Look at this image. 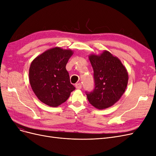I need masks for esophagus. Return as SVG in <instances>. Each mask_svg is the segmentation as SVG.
Listing matches in <instances>:
<instances>
[{
    "label": "esophagus",
    "instance_id": "esophagus-1",
    "mask_svg": "<svg viewBox=\"0 0 156 156\" xmlns=\"http://www.w3.org/2000/svg\"><path fill=\"white\" fill-rule=\"evenodd\" d=\"M75 87H76L77 89H80L82 88V84L80 83H78L76 84H75Z\"/></svg>",
    "mask_w": 156,
    "mask_h": 156
}]
</instances>
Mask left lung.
<instances>
[{"mask_svg":"<svg viewBox=\"0 0 156 156\" xmlns=\"http://www.w3.org/2000/svg\"><path fill=\"white\" fill-rule=\"evenodd\" d=\"M94 71L95 87L86 93L90 104L98 109H105L114 105L126 88L129 74L118 57L105 50L100 55L89 56Z\"/></svg>","mask_w":156,"mask_h":156,"instance_id":"left-lung-1","label":"left lung"}]
</instances>
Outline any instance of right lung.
I'll return each instance as SVG.
<instances>
[{
    "label": "right lung",
    "instance_id": "obj_1",
    "mask_svg": "<svg viewBox=\"0 0 156 156\" xmlns=\"http://www.w3.org/2000/svg\"><path fill=\"white\" fill-rule=\"evenodd\" d=\"M73 54L71 49L55 47L45 51L32 61L29 70L30 83L38 100L45 105L59 106L75 89L66 68Z\"/></svg>",
    "mask_w": 156,
    "mask_h": 156
}]
</instances>
